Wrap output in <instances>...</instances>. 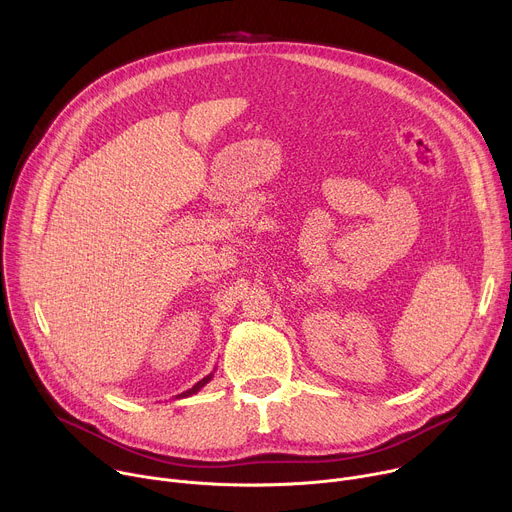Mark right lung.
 I'll return each instance as SVG.
<instances>
[{
  "label": "right lung",
  "mask_w": 512,
  "mask_h": 512,
  "mask_svg": "<svg viewBox=\"0 0 512 512\" xmlns=\"http://www.w3.org/2000/svg\"><path fill=\"white\" fill-rule=\"evenodd\" d=\"M212 375L214 373H210V375H206L202 381H198L192 389H188V391H184V393H180V395H176V399H182V397H190V395H194V393H198L206 383H210V379H212Z\"/></svg>",
  "instance_id": "right-lung-1"
}]
</instances>
